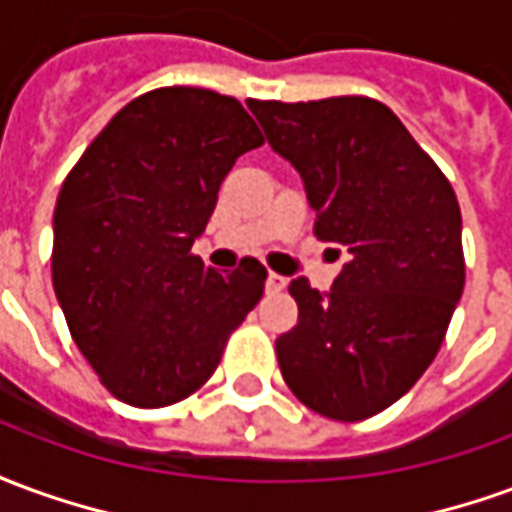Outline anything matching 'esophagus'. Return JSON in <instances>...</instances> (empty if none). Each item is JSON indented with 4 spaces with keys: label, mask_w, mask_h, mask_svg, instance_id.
I'll return each mask as SVG.
<instances>
[{
    "label": "esophagus",
    "mask_w": 512,
    "mask_h": 512,
    "mask_svg": "<svg viewBox=\"0 0 512 512\" xmlns=\"http://www.w3.org/2000/svg\"><path fill=\"white\" fill-rule=\"evenodd\" d=\"M285 285H288V279L279 277V274H274V271H268V277H266L268 293H279V290H285Z\"/></svg>",
    "instance_id": "34e87169"
}]
</instances>
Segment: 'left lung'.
Listing matches in <instances>:
<instances>
[{
    "instance_id": "left-lung-1",
    "label": "left lung",
    "mask_w": 512,
    "mask_h": 512,
    "mask_svg": "<svg viewBox=\"0 0 512 512\" xmlns=\"http://www.w3.org/2000/svg\"><path fill=\"white\" fill-rule=\"evenodd\" d=\"M268 145L299 169L315 235L351 260L329 293L290 282L299 323L277 340L290 392L359 422L428 370L461 301V208L450 180L381 101H246Z\"/></svg>"
}]
</instances>
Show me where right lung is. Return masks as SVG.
<instances>
[{
	"mask_svg": "<svg viewBox=\"0 0 512 512\" xmlns=\"http://www.w3.org/2000/svg\"><path fill=\"white\" fill-rule=\"evenodd\" d=\"M260 145L230 95L161 87L123 106L62 183L54 293L73 343L128 406L197 392L263 296L255 257L219 274L191 255L235 158Z\"/></svg>",
	"mask_w": 512,
	"mask_h": 512,
	"instance_id": "1",
	"label": "right lung"
}]
</instances>
